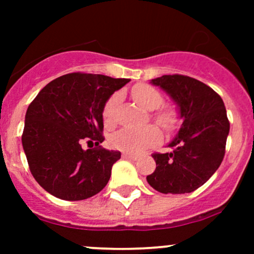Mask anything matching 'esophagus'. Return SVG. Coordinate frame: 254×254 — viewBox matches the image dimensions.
<instances>
[{
    "instance_id": "obj_1",
    "label": "esophagus",
    "mask_w": 254,
    "mask_h": 254,
    "mask_svg": "<svg viewBox=\"0 0 254 254\" xmlns=\"http://www.w3.org/2000/svg\"><path fill=\"white\" fill-rule=\"evenodd\" d=\"M123 158H127V160H132V161H136L139 158L137 155H132V153H123Z\"/></svg>"
}]
</instances>
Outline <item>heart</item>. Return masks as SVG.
<instances>
[{
    "label": "heart",
    "instance_id": "obj_1",
    "mask_svg": "<svg viewBox=\"0 0 254 254\" xmlns=\"http://www.w3.org/2000/svg\"><path fill=\"white\" fill-rule=\"evenodd\" d=\"M132 97L135 101L148 111H153L151 117L160 127L167 131H172L177 127L178 118L176 112L171 108H160L165 102L163 94L155 87L150 84H137L132 88ZM122 101V93L115 92L107 99L103 107V120L107 127H113L117 122V109ZM162 139L160 129L155 125L131 129V127H123L119 131L112 135L111 143L114 148L124 151L127 153H139L145 148L157 145Z\"/></svg>",
    "mask_w": 254,
    "mask_h": 254
}]
</instances>
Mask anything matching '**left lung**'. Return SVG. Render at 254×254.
<instances>
[{"mask_svg": "<svg viewBox=\"0 0 254 254\" xmlns=\"http://www.w3.org/2000/svg\"><path fill=\"white\" fill-rule=\"evenodd\" d=\"M177 102L184 122L171 152L152 153L155 172L148 184L163 194L191 193L210 178L224 160L230 131L221 97L207 84L184 75L152 79Z\"/></svg>", "mask_w": 254, "mask_h": 254, "instance_id": "1", "label": "left lung"}]
</instances>
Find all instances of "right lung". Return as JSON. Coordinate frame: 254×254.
Wrapping results in <instances>:
<instances>
[{
    "label": "right lung",
    "instance_id": "right-lung-1",
    "mask_svg": "<svg viewBox=\"0 0 254 254\" xmlns=\"http://www.w3.org/2000/svg\"><path fill=\"white\" fill-rule=\"evenodd\" d=\"M127 78L72 72L49 82L25 113L22 143L35 181L51 195L83 200L108 183L119 151L104 150L103 107ZM96 145L83 150L81 142Z\"/></svg>",
    "mask_w": 254,
    "mask_h": 254
}]
</instances>
